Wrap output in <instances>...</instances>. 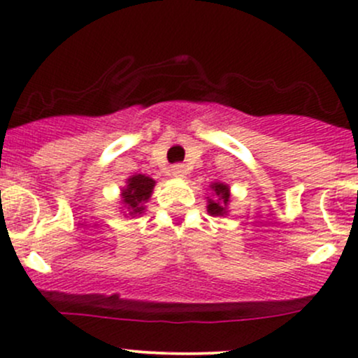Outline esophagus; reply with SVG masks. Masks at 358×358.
Instances as JSON below:
<instances>
[{
  "label": "esophagus",
  "instance_id": "esophagus-1",
  "mask_svg": "<svg viewBox=\"0 0 358 358\" xmlns=\"http://www.w3.org/2000/svg\"><path fill=\"white\" fill-rule=\"evenodd\" d=\"M171 175L175 176V178H185V176L188 175V170L185 165H175L171 168Z\"/></svg>",
  "mask_w": 358,
  "mask_h": 358
}]
</instances>
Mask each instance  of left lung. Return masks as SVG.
I'll list each match as a JSON object with an SVG mask.
<instances>
[{"label": "left lung", "mask_w": 358, "mask_h": 358, "mask_svg": "<svg viewBox=\"0 0 358 358\" xmlns=\"http://www.w3.org/2000/svg\"><path fill=\"white\" fill-rule=\"evenodd\" d=\"M210 190L212 196H207V212L213 217L227 215L229 203H231V187L227 183L213 182Z\"/></svg>", "instance_id": "obj_1"}]
</instances>
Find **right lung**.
<instances>
[{
  "mask_svg": "<svg viewBox=\"0 0 358 358\" xmlns=\"http://www.w3.org/2000/svg\"><path fill=\"white\" fill-rule=\"evenodd\" d=\"M156 182L151 176L134 173L126 180V185L121 190L122 213L126 217H141L146 212V202L153 193Z\"/></svg>",
  "mask_w": 358,
  "mask_h": 358,
  "instance_id": "1",
  "label": "right lung"
}]
</instances>
